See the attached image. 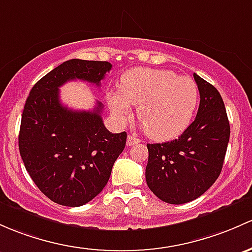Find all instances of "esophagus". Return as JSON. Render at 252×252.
Segmentation results:
<instances>
[{"label":"esophagus","instance_id":"obj_1","mask_svg":"<svg viewBox=\"0 0 252 252\" xmlns=\"http://www.w3.org/2000/svg\"><path fill=\"white\" fill-rule=\"evenodd\" d=\"M139 142H140V140L136 139L135 136H131V135H129L128 139H126V145H128V146H133V145L139 144Z\"/></svg>","mask_w":252,"mask_h":252}]
</instances>
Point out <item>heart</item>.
<instances>
[{
  "label": "heart",
  "mask_w": 252,
  "mask_h": 252,
  "mask_svg": "<svg viewBox=\"0 0 252 252\" xmlns=\"http://www.w3.org/2000/svg\"><path fill=\"white\" fill-rule=\"evenodd\" d=\"M199 101V89L189 77L170 70L139 67L121 78L119 91L107 93L113 115L126 119L137 106V118L150 137L159 141L174 139L189 128Z\"/></svg>",
  "instance_id": "heart-1"
}]
</instances>
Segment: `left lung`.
Masks as SVG:
<instances>
[{"instance_id": "1", "label": "left lung", "mask_w": 252, "mask_h": 252, "mask_svg": "<svg viewBox=\"0 0 252 252\" xmlns=\"http://www.w3.org/2000/svg\"><path fill=\"white\" fill-rule=\"evenodd\" d=\"M193 77L200 94L197 117L179 139L147 144V186L169 204L192 202L213 186L221 174L231 134L219 91L197 73Z\"/></svg>"}]
</instances>
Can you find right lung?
Returning <instances> with one entry per match:
<instances>
[{
	"mask_svg": "<svg viewBox=\"0 0 252 252\" xmlns=\"http://www.w3.org/2000/svg\"><path fill=\"white\" fill-rule=\"evenodd\" d=\"M111 68L107 62L67 60L39 79L26 99L19 131L21 159L39 190L60 205H84L104 189L126 147V133L106 129L100 101L93 111L63 106L59 88L73 79L99 87Z\"/></svg>",
	"mask_w": 252,
	"mask_h": 252,
	"instance_id": "1",
	"label": "right lung"
}]
</instances>
